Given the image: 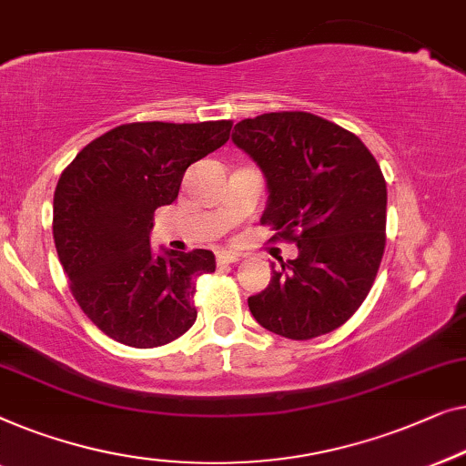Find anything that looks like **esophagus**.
<instances>
[{
	"mask_svg": "<svg viewBox=\"0 0 466 466\" xmlns=\"http://www.w3.org/2000/svg\"><path fill=\"white\" fill-rule=\"evenodd\" d=\"M218 264L219 266H226V264H234V261H238V255L232 253V251H218Z\"/></svg>",
	"mask_w": 466,
	"mask_h": 466,
	"instance_id": "obj_1",
	"label": "esophagus"
}]
</instances>
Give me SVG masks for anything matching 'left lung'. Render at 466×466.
I'll return each mask as SVG.
<instances>
[{
    "label": "left lung",
    "mask_w": 466,
    "mask_h": 466,
    "mask_svg": "<svg viewBox=\"0 0 466 466\" xmlns=\"http://www.w3.org/2000/svg\"><path fill=\"white\" fill-rule=\"evenodd\" d=\"M232 141L266 177L261 224L298 245L248 298L268 331L310 339L344 325L376 280L386 245V181L350 130L308 111H272L234 127Z\"/></svg>",
    "instance_id": "8db88e82"
}]
</instances>
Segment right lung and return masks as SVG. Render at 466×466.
Here are the masks:
<instances>
[{"instance_id":"1","label":"right lung","mask_w":466,"mask_h":466,"mask_svg":"<svg viewBox=\"0 0 466 466\" xmlns=\"http://www.w3.org/2000/svg\"><path fill=\"white\" fill-rule=\"evenodd\" d=\"M232 120L133 122L90 141L55 189L52 234L71 293L105 336L156 349L196 320L207 248L154 255V211L177 198L189 165L230 139Z\"/></svg>"}]
</instances>
